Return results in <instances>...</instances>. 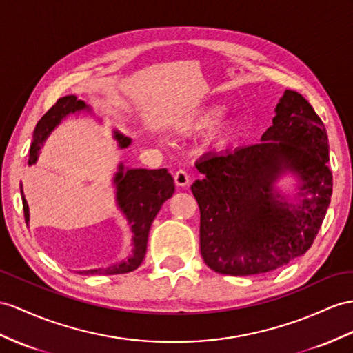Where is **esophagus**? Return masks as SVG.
<instances>
[{
	"label": "esophagus",
	"mask_w": 353,
	"mask_h": 353,
	"mask_svg": "<svg viewBox=\"0 0 353 353\" xmlns=\"http://www.w3.org/2000/svg\"><path fill=\"white\" fill-rule=\"evenodd\" d=\"M174 182H176L177 186L185 188V186L189 185V182H191V177H189V174L186 173L185 170H179V171H176V174H174Z\"/></svg>",
	"instance_id": "1"
}]
</instances>
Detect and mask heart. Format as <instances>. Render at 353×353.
<instances>
[{
	"label": "heart",
	"instance_id": "b5f03b06",
	"mask_svg": "<svg viewBox=\"0 0 353 353\" xmlns=\"http://www.w3.org/2000/svg\"><path fill=\"white\" fill-rule=\"evenodd\" d=\"M221 114H222V110H221V108H216V107L196 108L195 112H192L183 121V128L188 130V131H192V132L209 131L216 125V122H218ZM231 132H232L231 125H228V123L221 125L218 128L221 143L227 141L231 137Z\"/></svg>",
	"mask_w": 353,
	"mask_h": 353
}]
</instances>
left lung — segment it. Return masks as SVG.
I'll list each match as a JSON object with an SVG mask.
<instances>
[{"label": "left lung", "instance_id": "left-lung-1", "mask_svg": "<svg viewBox=\"0 0 353 353\" xmlns=\"http://www.w3.org/2000/svg\"><path fill=\"white\" fill-rule=\"evenodd\" d=\"M328 135L309 101L286 89L261 143L205 155L191 186L200 207V249L216 273L274 271L313 245L331 201ZM301 180L298 202L274 188L280 175Z\"/></svg>", "mask_w": 353, "mask_h": 353}]
</instances>
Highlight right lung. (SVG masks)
<instances>
[{"label":"right lung","instance_id":"add662e5","mask_svg":"<svg viewBox=\"0 0 353 353\" xmlns=\"http://www.w3.org/2000/svg\"><path fill=\"white\" fill-rule=\"evenodd\" d=\"M90 112V108L82 99H77L76 95H67L59 98L55 105L50 107L48 113L39 121L32 134V143L30 149L28 164H35L39 158L40 149L44 141L48 140L50 132L57 128L61 121L71 113ZM113 137L119 144V148H128L131 139L126 137L119 131H113ZM113 185L116 186V203L121 212L131 225L132 231V254L128 259L113 264L110 267L94 268L79 271L80 274H123L139 268L146 255L148 237L150 225L158 214L161 205L174 194V180L167 171V168L146 170V168H125L123 164L117 167V173L113 177ZM22 204L25 222H30L28 203L21 185Z\"/></svg>","mask_w":353,"mask_h":353}]
</instances>
